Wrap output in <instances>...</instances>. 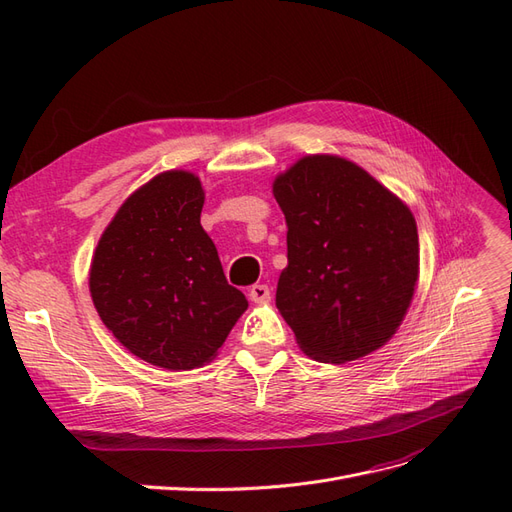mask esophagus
I'll list each match as a JSON object with an SVG mask.
<instances>
[{
	"mask_svg": "<svg viewBox=\"0 0 512 512\" xmlns=\"http://www.w3.org/2000/svg\"><path fill=\"white\" fill-rule=\"evenodd\" d=\"M250 299L254 303H267V301H271V288L267 284H254L250 288Z\"/></svg>",
	"mask_w": 512,
	"mask_h": 512,
	"instance_id": "obj_1",
	"label": "esophagus"
}]
</instances>
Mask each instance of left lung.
<instances>
[{"label":"left lung","instance_id":"obj_1","mask_svg":"<svg viewBox=\"0 0 512 512\" xmlns=\"http://www.w3.org/2000/svg\"><path fill=\"white\" fill-rule=\"evenodd\" d=\"M288 226V267L275 305L297 344L320 363L384 346L418 280L412 211L361 166L305 156L273 181Z\"/></svg>","mask_w":512,"mask_h":512}]
</instances>
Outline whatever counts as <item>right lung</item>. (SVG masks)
<instances>
[{
	"mask_svg": "<svg viewBox=\"0 0 512 512\" xmlns=\"http://www.w3.org/2000/svg\"><path fill=\"white\" fill-rule=\"evenodd\" d=\"M203 205L188 170L153 177L106 226L89 271L106 329L138 359L173 371L211 361L247 309L200 226Z\"/></svg>",
	"mask_w": 512,
	"mask_h": 512,
	"instance_id": "1",
	"label": "right lung"
}]
</instances>
